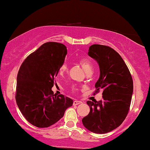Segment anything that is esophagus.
Here are the masks:
<instances>
[{"label": "esophagus", "mask_w": 150, "mask_h": 150, "mask_svg": "<svg viewBox=\"0 0 150 150\" xmlns=\"http://www.w3.org/2000/svg\"><path fill=\"white\" fill-rule=\"evenodd\" d=\"M82 104V101H78V100H75L73 101V105H78V104Z\"/></svg>", "instance_id": "esophagus-1"}]
</instances>
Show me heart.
<instances>
[{
	"instance_id": "b5f03b06",
	"label": "heart",
	"mask_w": 150,
	"mask_h": 150,
	"mask_svg": "<svg viewBox=\"0 0 150 150\" xmlns=\"http://www.w3.org/2000/svg\"><path fill=\"white\" fill-rule=\"evenodd\" d=\"M79 64L81 65V67L82 68V69L84 70V71L86 73H90L92 72V66L91 64L90 61H89L87 58H81L79 60ZM68 70V67H67L66 64H63L61 66L59 69V73L60 74H63L64 73Z\"/></svg>"
}]
</instances>
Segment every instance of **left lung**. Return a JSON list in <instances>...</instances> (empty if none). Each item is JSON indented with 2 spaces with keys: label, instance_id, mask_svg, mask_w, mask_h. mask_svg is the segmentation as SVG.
Listing matches in <instances>:
<instances>
[{
  "label": "left lung",
  "instance_id": "left-lung-1",
  "mask_svg": "<svg viewBox=\"0 0 150 150\" xmlns=\"http://www.w3.org/2000/svg\"><path fill=\"white\" fill-rule=\"evenodd\" d=\"M88 55L99 64L100 75L95 92L103 91V99L87 101L90 111L82 121L89 131L104 134L118 128L125 120L131 103L133 82L124 61L114 49L93 44Z\"/></svg>",
  "mask_w": 150,
  "mask_h": 150
}]
</instances>
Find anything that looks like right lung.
<instances>
[{
	"instance_id": "add662e5",
	"label": "right lung",
	"mask_w": 150,
	"mask_h": 150,
	"mask_svg": "<svg viewBox=\"0 0 150 150\" xmlns=\"http://www.w3.org/2000/svg\"><path fill=\"white\" fill-rule=\"evenodd\" d=\"M66 54L63 44L46 42L27 57L19 70L17 104L27 121L38 128L56 123L73 106V99L56 96L51 89Z\"/></svg>"
}]
</instances>
